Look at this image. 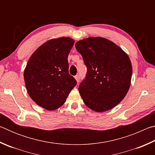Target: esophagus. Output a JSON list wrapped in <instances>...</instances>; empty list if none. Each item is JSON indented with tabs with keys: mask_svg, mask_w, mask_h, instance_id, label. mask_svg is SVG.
Segmentation results:
<instances>
[{
	"mask_svg": "<svg viewBox=\"0 0 155 155\" xmlns=\"http://www.w3.org/2000/svg\"><path fill=\"white\" fill-rule=\"evenodd\" d=\"M74 78H75L76 81H77L78 83L79 82V81H80V76L79 75H76L75 77H74Z\"/></svg>",
	"mask_w": 155,
	"mask_h": 155,
	"instance_id": "1",
	"label": "esophagus"
}]
</instances>
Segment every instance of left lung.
I'll return each mask as SVG.
<instances>
[{"mask_svg":"<svg viewBox=\"0 0 155 155\" xmlns=\"http://www.w3.org/2000/svg\"><path fill=\"white\" fill-rule=\"evenodd\" d=\"M75 47L87 68L85 79L78 87L84 103L96 112L113 109L130 88L133 69L128 55L101 37L78 41Z\"/></svg>","mask_w":155,"mask_h":155,"instance_id":"8db88e82","label":"left lung"}]
</instances>
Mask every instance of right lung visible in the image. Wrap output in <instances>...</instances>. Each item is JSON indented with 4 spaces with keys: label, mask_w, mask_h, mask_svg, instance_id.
<instances>
[{
    "label": "right lung",
    "mask_w": 155,
    "mask_h": 155,
    "mask_svg": "<svg viewBox=\"0 0 155 155\" xmlns=\"http://www.w3.org/2000/svg\"><path fill=\"white\" fill-rule=\"evenodd\" d=\"M74 44V40L68 37L48 40L33 52L25 69L28 95L48 111L62 106L77 85L68 72V57Z\"/></svg>",
    "instance_id": "right-lung-1"
}]
</instances>
